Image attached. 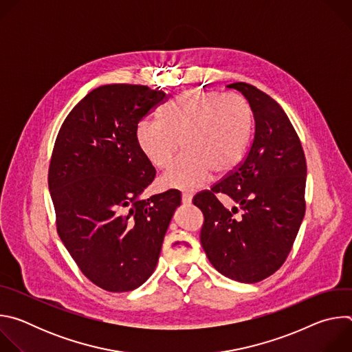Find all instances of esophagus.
Returning <instances> with one entry per match:
<instances>
[{"instance_id":"34e87169","label":"esophagus","mask_w":352,"mask_h":352,"mask_svg":"<svg viewBox=\"0 0 352 352\" xmlns=\"http://www.w3.org/2000/svg\"><path fill=\"white\" fill-rule=\"evenodd\" d=\"M192 202V193L190 192H184L182 193V204L184 205H190Z\"/></svg>"}]
</instances>
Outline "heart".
Masks as SVG:
<instances>
[{"label":"heart","instance_id":"obj_1","mask_svg":"<svg viewBox=\"0 0 352 352\" xmlns=\"http://www.w3.org/2000/svg\"><path fill=\"white\" fill-rule=\"evenodd\" d=\"M252 131V110L239 96L192 89L178 94L162 120H144L136 128L142 153L157 168H167L181 147L185 152L162 178L177 189H195L212 171L234 168Z\"/></svg>","mask_w":352,"mask_h":352}]
</instances>
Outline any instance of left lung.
Listing matches in <instances>:
<instances>
[{"mask_svg": "<svg viewBox=\"0 0 352 352\" xmlns=\"http://www.w3.org/2000/svg\"><path fill=\"white\" fill-rule=\"evenodd\" d=\"M255 118L245 159L210 190L195 195L204 213L200 242L213 267L239 283H258L285 262L305 214L307 160L291 121L276 100L258 87L236 82ZM226 194L237 207L218 200Z\"/></svg>", "mask_w": 352, "mask_h": 352, "instance_id": "obj_1", "label": "left lung"}]
</instances>
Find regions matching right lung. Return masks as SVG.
<instances>
[{
    "label": "right lung",
    "instance_id": "add662e5",
    "mask_svg": "<svg viewBox=\"0 0 352 352\" xmlns=\"http://www.w3.org/2000/svg\"><path fill=\"white\" fill-rule=\"evenodd\" d=\"M168 94L104 85L72 109L57 135L48 188L57 232L80 272L110 292L132 291L156 269L179 190L140 200L156 170L138 144L139 122Z\"/></svg>",
    "mask_w": 352,
    "mask_h": 352
}]
</instances>
